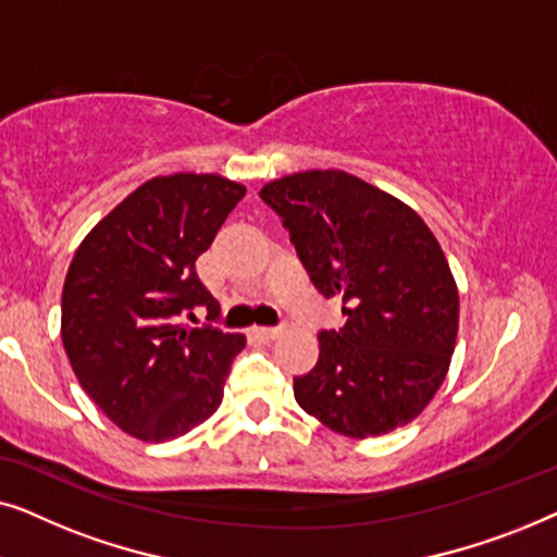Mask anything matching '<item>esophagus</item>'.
Listing matches in <instances>:
<instances>
[{
    "label": "esophagus",
    "instance_id": "obj_1",
    "mask_svg": "<svg viewBox=\"0 0 557 557\" xmlns=\"http://www.w3.org/2000/svg\"><path fill=\"white\" fill-rule=\"evenodd\" d=\"M281 334H284V330H278V326H258V330H256V337H261L263 342L278 339Z\"/></svg>",
    "mask_w": 557,
    "mask_h": 557
}]
</instances>
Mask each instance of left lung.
Wrapping results in <instances>:
<instances>
[{
	"instance_id": "left-lung-1",
	"label": "left lung",
	"mask_w": 557,
	"mask_h": 557,
	"mask_svg": "<svg viewBox=\"0 0 557 557\" xmlns=\"http://www.w3.org/2000/svg\"><path fill=\"white\" fill-rule=\"evenodd\" d=\"M309 278L342 299L339 332L319 334V360L294 398L349 438L383 436L423 413L444 383L459 334V288L436 235L398 197L342 170L263 185Z\"/></svg>"
}]
</instances>
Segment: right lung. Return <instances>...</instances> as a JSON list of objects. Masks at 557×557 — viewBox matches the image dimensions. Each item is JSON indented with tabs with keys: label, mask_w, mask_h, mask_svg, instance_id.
Wrapping results in <instances>:
<instances>
[{
	"label": "right lung",
	"mask_w": 557,
	"mask_h": 557,
	"mask_svg": "<svg viewBox=\"0 0 557 557\" xmlns=\"http://www.w3.org/2000/svg\"><path fill=\"white\" fill-rule=\"evenodd\" d=\"M246 187L223 174H159L98 220L63 286L60 337L88 398L128 436L162 444L215 413L246 334L177 324L220 304L200 284L210 248Z\"/></svg>",
	"instance_id": "add662e5"
}]
</instances>
